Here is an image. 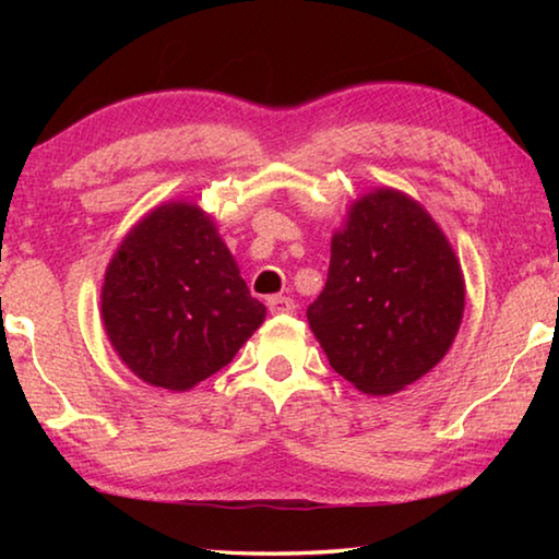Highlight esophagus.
<instances>
[{
  "label": "esophagus",
  "instance_id": "esophagus-1",
  "mask_svg": "<svg viewBox=\"0 0 559 559\" xmlns=\"http://www.w3.org/2000/svg\"><path fill=\"white\" fill-rule=\"evenodd\" d=\"M266 306L273 316H293L296 313V302L286 296H271L266 300Z\"/></svg>",
  "mask_w": 559,
  "mask_h": 559
}]
</instances>
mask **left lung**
Returning a JSON list of instances; mask_svg holds the SVG:
<instances>
[{
  "label": "left lung",
  "instance_id": "8db88e82",
  "mask_svg": "<svg viewBox=\"0 0 559 559\" xmlns=\"http://www.w3.org/2000/svg\"><path fill=\"white\" fill-rule=\"evenodd\" d=\"M463 306L461 263L439 224L382 187L355 200L333 234L308 323L340 377L365 394H394L441 362Z\"/></svg>",
  "mask_w": 559,
  "mask_h": 559
}]
</instances>
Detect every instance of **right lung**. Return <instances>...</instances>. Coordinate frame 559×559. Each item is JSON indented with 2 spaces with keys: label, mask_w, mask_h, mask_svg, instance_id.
<instances>
[{
  "label": "right lung",
  "mask_w": 559,
  "mask_h": 559,
  "mask_svg": "<svg viewBox=\"0 0 559 559\" xmlns=\"http://www.w3.org/2000/svg\"><path fill=\"white\" fill-rule=\"evenodd\" d=\"M100 318L132 374L187 392L231 362L266 306L251 298L212 216L179 200L155 206L120 241Z\"/></svg>",
  "instance_id": "obj_1"
}]
</instances>
